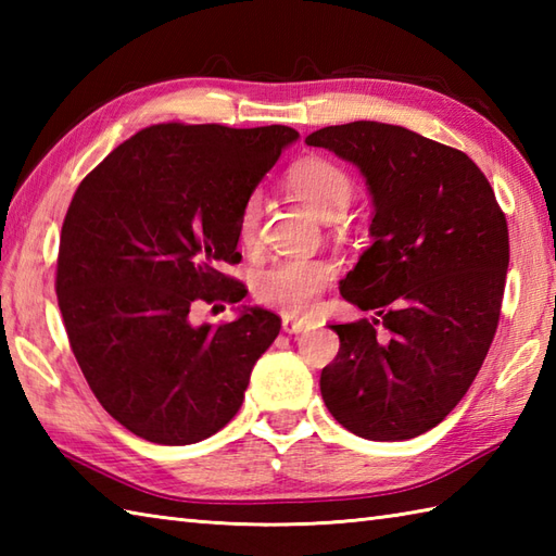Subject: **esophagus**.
<instances>
[{
    "instance_id": "esophagus-1",
    "label": "esophagus",
    "mask_w": 556,
    "mask_h": 556,
    "mask_svg": "<svg viewBox=\"0 0 556 556\" xmlns=\"http://www.w3.org/2000/svg\"><path fill=\"white\" fill-rule=\"evenodd\" d=\"M281 327H285V332L289 334H299V332H305V329H311V320H293V317H285Z\"/></svg>"
}]
</instances>
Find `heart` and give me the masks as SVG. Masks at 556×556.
<instances>
[{
	"instance_id": "1",
	"label": "heart",
	"mask_w": 556,
	"mask_h": 556,
	"mask_svg": "<svg viewBox=\"0 0 556 556\" xmlns=\"http://www.w3.org/2000/svg\"><path fill=\"white\" fill-rule=\"evenodd\" d=\"M287 184L301 203L308 205L317 217L337 219L346 212L356 184L351 174L329 160H305L296 164L287 176ZM263 219V198L251 193L239 210L236 233L243 245H253ZM337 277L334 265L325 257H279L260 267L253 275L255 299L281 311L285 315L308 313L317 296L332 285Z\"/></svg>"
}]
</instances>
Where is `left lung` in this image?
I'll return each instance as SVG.
<instances>
[{"label": "left lung", "instance_id": "8db88e82", "mask_svg": "<svg viewBox=\"0 0 556 556\" xmlns=\"http://www.w3.org/2000/svg\"><path fill=\"white\" fill-rule=\"evenodd\" d=\"M305 143L358 164L375 203V243L339 291L377 317L332 325L325 406L365 440H410L452 413L488 356L509 267L506 217L466 152L408 128L351 122Z\"/></svg>", "mask_w": 556, "mask_h": 556}]
</instances>
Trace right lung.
<instances>
[{"instance_id": "obj_1", "label": "right lung", "mask_w": 556, "mask_h": 556, "mask_svg": "<svg viewBox=\"0 0 556 556\" xmlns=\"http://www.w3.org/2000/svg\"><path fill=\"white\" fill-rule=\"evenodd\" d=\"M299 131L155 124L114 148L76 188L62 224L56 301L92 394L155 444L215 434L243 404L281 317L193 325L198 303H239L224 275L239 210Z\"/></svg>"}]
</instances>
